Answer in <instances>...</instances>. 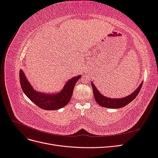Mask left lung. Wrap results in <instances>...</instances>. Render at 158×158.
<instances>
[{"mask_svg": "<svg viewBox=\"0 0 158 158\" xmlns=\"http://www.w3.org/2000/svg\"><path fill=\"white\" fill-rule=\"evenodd\" d=\"M143 82H141L138 88L132 94H130L128 96L123 98H118V99H113L109 98L103 95L99 92V90L95 86L93 82H92V85L93 88L94 95L95 98V100L99 105L100 106L107 108L111 109H118L126 106L129 103L136 98V97L139 94L140 90L142 86Z\"/></svg>", "mask_w": 158, "mask_h": 158, "instance_id": "left-lung-1", "label": "left lung"}]
</instances>
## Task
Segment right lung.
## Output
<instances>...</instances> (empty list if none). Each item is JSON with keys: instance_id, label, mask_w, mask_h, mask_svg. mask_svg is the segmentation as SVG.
<instances>
[{"instance_id": "1", "label": "right lung", "mask_w": 158, "mask_h": 158, "mask_svg": "<svg viewBox=\"0 0 158 158\" xmlns=\"http://www.w3.org/2000/svg\"><path fill=\"white\" fill-rule=\"evenodd\" d=\"M80 77L81 76L79 75L69 80L59 93L49 94L35 91L27 81L23 71H20V82L23 93L36 106L41 109L50 111L59 109L69 103L74 85Z\"/></svg>"}]
</instances>
